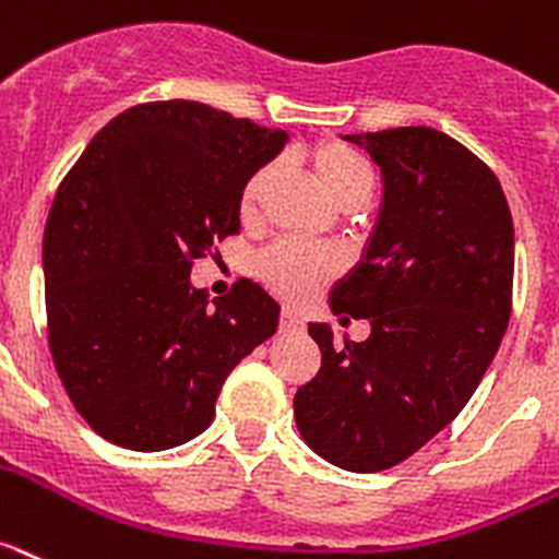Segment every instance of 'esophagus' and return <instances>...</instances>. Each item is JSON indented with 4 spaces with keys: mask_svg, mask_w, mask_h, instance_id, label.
Instances as JSON below:
<instances>
[{
    "mask_svg": "<svg viewBox=\"0 0 559 559\" xmlns=\"http://www.w3.org/2000/svg\"><path fill=\"white\" fill-rule=\"evenodd\" d=\"M302 325L305 319L299 317L297 311H288V308H285V311L280 313V331H302Z\"/></svg>",
    "mask_w": 559,
    "mask_h": 559,
    "instance_id": "obj_1",
    "label": "esophagus"
}]
</instances>
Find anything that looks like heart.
Returning <instances> with one entry per match:
<instances>
[{"label": "heart", "mask_w": 559, "mask_h": 559, "mask_svg": "<svg viewBox=\"0 0 559 559\" xmlns=\"http://www.w3.org/2000/svg\"><path fill=\"white\" fill-rule=\"evenodd\" d=\"M313 171L319 183L328 192V198L336 206H347L353 200L365 203L370 189H373V169L365 157L345 143H322L311 157ZM271 180V166L254 171L248 183L242 186L240 194V214L242 221H251L260 209L262 192ZM260 280L274 290L276 297L299 302L308 299L319 285L331 280L338 271V257L325 248H305V246H280L271 254L260 260Z\"/></svg>", "instance_id": "b5f03b06"}]
</instances>
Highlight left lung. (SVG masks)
I'll use <instances>...</instances> for the list:
<instances>
[{
    "label": "left lung",
    "instance_id": "left-lung-1",
    "mask_svg": "<svg viewBox=\"0 0 559 559\" xmlns=\"http://www.w3.org/2000/svg\"><path fill=\"white\" fill-rule=\"evenodd\" d=\"M381 169V206L361 260L331 290V311L367 319L365 342L333 345L294 395L305 443L328 464H402L466 407L512 313L514 226L495 171L429 127L342 135Z\"/></svg>",
    "mask_w": 559,
    "mask_h": 559
}]
</instances>
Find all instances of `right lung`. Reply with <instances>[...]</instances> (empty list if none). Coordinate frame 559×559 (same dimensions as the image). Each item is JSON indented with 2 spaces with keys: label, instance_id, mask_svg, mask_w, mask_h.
<instances>
[{
  "label": "right lung",
  "instance_id": "1",
  "mask_svg": "<svg viewBox=\"0 0 559 559\" xmlns=\"http://www.w3.org/2000/svg\"><path fill=\"white\" fill-rule=\"evenodd\" d=\"M285 141L209 104H138L61 180L41 246L47 336L70 402L102 438L135 452L192 441L226 376L276 333L269 290L240 280L209 302L189 274L240 231L242 186Z\"/></svg>",
  "mask_w": 559,
  "mask_h": 559
}]
</instances>
